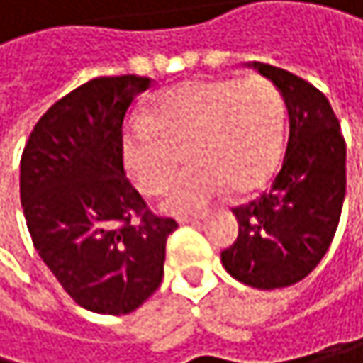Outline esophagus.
<instances>
[{
    "mask_svg": "<svg viewBox=\"0 0 363 363\" xmlns=\"http://www.w3.org/2000/svg\"><path fill=\"white\" fill-rule=\"evenodd\" d=\"M202 218H204V213H198V216H178V222L180 224H189V222H198Z\"/></svg>",
    "mask_w": 363,
    "mask_h": 363,
    "instance_id": "1",
    "label": "esophagus"
}]
</instances>
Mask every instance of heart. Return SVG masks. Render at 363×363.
<instances>
[{"instance_id":"heart-1","label":"heart","mask_w":363,"mask_h":363,"mask_svg":"<svg viewBox=\"0 0 363 363\" xmlns=\"http://www.w3.org/2000/svg\"><path fill=\"white\" fill-rule=\"evenodd\" d=\"M285 102L263 76L189 80L155 97L123 135V161L143 194H163L167 211H196L228 189L244 196L272 176L283 152Z\"/></svg>"}]
</instances>
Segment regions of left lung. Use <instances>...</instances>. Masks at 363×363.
Returning a JSON list of instances; mask_svg holds the SVG:
<instances>
[{
    "mask_svg": "<svg viewBox=\"0 0 363 363\" xmlns=\"http://www.w3.org/2000/svg\"><path fill=\"white\" fill-rule=\"evenodd\" d=\"M252 67L281 91L289 137L270 189L233 208L240 235L222 250V266L244 285L279 289L303 281L333 242L346 194V143L325 93L285 69Z\"/></svg>",
    "mask_w": 363,
    "mask_h": 363,
    "instance_id": "left-lung-1",
    "label": "left lung"
}]
</instances>
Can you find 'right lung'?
I'll return each instance as SVG.
<instances>
[{
  "instance_id": "add662e5",
  "label": "right lung",
  "mask_w": 363,
  "mask_h": 363,
  "mask_svg": "<svg viewBox=\"0 0 363 363\" xmlns=\"http://www.w3.org/2000/svg\"><path fill=\"white\" fill-rule=\"evenodd\" d=\"M150 78H93L48 108L21 155L19 191L32 244L80 307L121 315L163 281L159 218L123 172V117Z\"/></svg>"
}]
</instances>
